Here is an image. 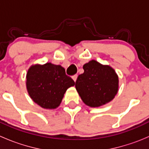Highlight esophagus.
<instances>
[{
    "mask_svg": "<svg viewBox=\"0 0 149 149\" xmlns=\"http://www.w3.org/2000/svg\"><path fill=\"white\" fill-rule=\"evenodd\" d=\"M77 77H78L77 75H74V76H72V79H73V81H76V79H77Z\"/></svg>",
    "mask_w": 149,
    "mask_h": 149,
    "instance_id": "34e87169",
    "label": "esophagus"
}]
</instances>
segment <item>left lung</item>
<instances>
[{
  "label": "left lung",
  "mask_w": 149,
  "mask_h": 149,
  "mask_svg": "<svg viewBox=\"0 0 149 149\" xmlns=\"http://www.w3.org/2000/svg\"><path fill=\"white\" fill-rule=\"evenodd\" d=\"M83 68L84 73L79 75L75 84L82 101L91 107L112 101L118 91V76L115 70L94 60Z\"/></svg>",
  "instance_id": "left-lung-1"
}]
</instances>
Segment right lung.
Returning <instances> with one entry per match:
<instances>
[{"label": "right lung", "mask_w": 149, "mask_h": 149, "mask_svg": "<svg viewBox=\"0 0 149 149\" xmlns=\"http://www.w3.org/2000/svg\"><path fill=\"white\" fill-rule=\"evenodd\" d=\"M74 84L62 66L50 63L32 65L26 74V88L30 97L45 109L58 107L66 90Z\"/></svg>", "instance_id": "obj_1"}]
</instances>
